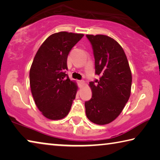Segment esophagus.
I'll list each match as a JSON object with an SVG mask.
<instances>
[{"label": "esophagus", "instance_id": "34e87169", "mask_svg": "<svg viewBox=\"0 0 160 160\" xmlns=\"http://www.w3.org/2000/svg\"><path fill=\"white\" fill-rule=\"evenodd\" d=\"M78 85H79V87L81 88L82 87H84L85 85V81L84 80H80L78 81Z\"/></svg>", "mask_w": 160, "mask_h": 160}]
</instances>
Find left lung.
Returning <instances> with one entry per match:
<instances>
[{
    "mask_svg": "<svg viewBox=\"0 0 160 160\" xmlns=\"http://www.w3.org/2000/svg\"><path fill=\"white\" fill-rule=\"evenodd\" d=\"M93 48L95 74L100 80L90 82L92 98L85 103L90 122L104 125L120 115L130 98L132 72L121 45L105 35H87Z\"/></svg>",
    "mask_w": 160,
    "mask_h": 160,
    "instance_id": "obj_1",
    "label": "left lung"
}]
</instances>
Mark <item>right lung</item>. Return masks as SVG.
Listing matches in <instances>:
<instances>
[{
	"instance_id": "1",
	"label": "right lung",
	"mask_w": 160,
	"mask_h": 160,
	"mask_svg": "<svg viewBox=\"0 0 160 160\" xmlns=\"http://www.w3.org/2000/svg\"><path fill=\"white\" fill-rule=\"evenodd\" d=\"M83 34L62 31L50 35L38 50L30 69V86L42 115L61 120L69 113L78 87L65 70L71 49Z\"/></svg>"
}]
</instances>
